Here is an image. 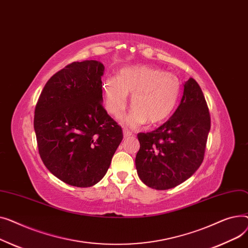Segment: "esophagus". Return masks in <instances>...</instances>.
I'll return each instance as SVG.
<instances>
[{
  "label": "esophagus",
  "instance_id": "obj_1",
  "mask_svg": "<svg viewBox=\"0 0 248 248\" xmlns=\"http://www.w3.org/2000/svg\"><path fill=\"white\" fill-rule=\"evenodd\" d=\"M132 135H133V133L131 132V131H129L128 129H123V136H124V138L131 137Z\"/></svg>",
  "mask_w": 248,
  "mask_h": 248
}]
</instances>
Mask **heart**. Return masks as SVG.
<instances>
[{"mask_svg": "<svg viewBox=\"0 0 248 248\" xmlns=\"http://www.w3.org/2000/svg\"><path fill=\"white\" fill-rule=\"evenodd\" d=\"M106 110L115 118L125 112L129 95L133 108L122 122L130 128L146 123L151 125L166 120L175 108L180 81L172 73L150 66L123 68L117 78L109 77L102 85Z\"/></svg>", "mask_w": 248, "mask_h": 248, "instance_id": "1", "label": "heart"}]
</instances>
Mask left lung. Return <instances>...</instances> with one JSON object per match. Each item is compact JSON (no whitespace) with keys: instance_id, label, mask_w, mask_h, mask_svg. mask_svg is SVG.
<instances>
[{"instance_id":"obj_1","label":"left lung","mask_w":248,"mask_h":248,"mask_svg":"<svg viewBox=\"0 0 248 248\" xmlns=\"http://www.w3.org/2000/svg\"><path fill=\"white\" fill-rule=\"evenodd\" d=\"M171 118L149 133H139L135 165L141 181L157 190L175 187L201 165L210 130V115L198 83L189 78Z\"/></svg>"}]
</instances>
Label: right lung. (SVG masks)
<instances>
[{"mask_svg": "<svg viewBox=\"0 0 248 248\" xmlns=\"http://www.w3.org/2000/svg\"><path fill=\"white\" fill-rule=\"evenodd\" d=\"M104 65L74 62L57 72L39 97L34 129L39 153L48 170L76 187L98 183L123 139L102 102Z\"/></svg>", "mask_w": 248, "mask_h": 248, "instance_id": "right-lung-1", "label": "right lung"}]
</instances>
